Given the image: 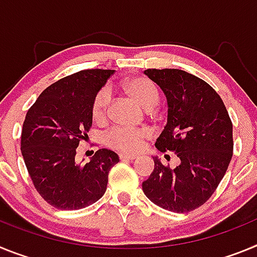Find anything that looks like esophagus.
Wrapping results in <instances>:
<instances>
[{"instance_id": "1", "label": "esophagus", "mask_w": 257, "mask_h": 257, "mask_svg": "<svg viewBox=\"0 0 257 257\" xmlns=\"http://www.w3.org/2000/svg\"><path fill=\"white\" fill-rule=\"evenodd\" d=\"M136 154H127V153H121L119 154V160H122V161H127V160H130V161H133V160H135L136 158Z\"/></svg>"}]
</instances>
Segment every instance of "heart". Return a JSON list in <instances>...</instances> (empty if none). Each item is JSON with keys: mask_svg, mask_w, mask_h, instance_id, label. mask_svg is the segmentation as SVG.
Wrapping results in <instances>:
<instances>
[{"mask_svg": "<svg viewBox=\"0 0 257 257\" xmlns=\"http://www.w3.org/2000/svg\"><path fill=\"white\" fill-rule=\"evenodd\" d=\"M126 90L138 103L145 109L156 108L160 101V94L153 82L144 77H135L126 82ZM110 101V92L106 87L100 88L92 101V117L95 121L101 122L106 118ZM151 138V131L145 127L114 126L105 134V143L108 147L119 152L135 153L143 148V145Z\"/></svg>", "mask_w": 257, "mask_h": 257, "instance_id": "b5f03b06", "label": "heart"}]
</instances>
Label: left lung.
Listing matches in <instances>:
<instances>
[{"label": "left lung", "mask_w": 257, "mask_h": 257, "mask_svg": "<svg viewBox=\"0 0 257 257\" xmlns=\"http://www.w3.org/2000/svg\"><path fill=\"white\" fill-rule=\"evenodd\" d=\"M167 99V124L157 139L162 153L180 158L176 169L154 157L144 194L165 210L189 212L208 201L233 156V124L221 97L203 79L180 69H147Z\"/></svg>", "instance_id": "obj_1"}]
</instances>
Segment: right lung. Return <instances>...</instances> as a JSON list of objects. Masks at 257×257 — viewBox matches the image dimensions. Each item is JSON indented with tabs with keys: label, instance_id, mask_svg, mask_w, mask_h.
<instances>
[{
	"label": "right lung",
	"instance_id": "add662e5",
	"mask_svg": "<svg viewBox=\"0 0 257 257\" xmlns=\"http://www.w3.org/2000/svg\"><path fill=\"white\" fill-rule=\"evenodd\" d=\"M112 69H86L44 90L27 112L22 154L40 196L59 210H79L100 199L109 170L119 158L99 149L90 162L76 163V149L92 124V101Z\"/></svg>",
	"mask_w": 257,
	"mask_h": 257
}]
</instances>
